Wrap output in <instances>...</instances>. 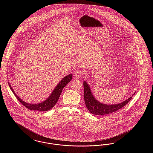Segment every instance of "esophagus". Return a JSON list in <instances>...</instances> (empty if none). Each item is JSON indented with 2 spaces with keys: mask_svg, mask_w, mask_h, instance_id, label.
<instances>
[{
  "mask_svg": "<svg viewBox=\"0 0 153 153\" xmlns=\"http://www.w3.org/2000/svg\"><path fill=\"white\" fill-rule=\"evenodd\" d=\"M84 74V72L82 71H76L74 72V75L77 78H80L81 77H82Z\"/></svg>",
  "mask_w": 153,
  "mask_h": 153,
  "instance_id": "obj_1",
  "label": "esophagus"
}]
</instances>
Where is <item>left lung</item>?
Listing matches in <instances>:
<instances>
[{"label":"left lung","mask_w":153,"mask_h":153,"mask_svg":"<svg viewBox=\"0 0 153 153\" xmlns=\"http://www.w3.org/2000/svg\"><path fill=\"white\" fill-rule=\"evenodd\" d=\"M84 99L86 107L88 111L92 114L96 115H103L109 114L116 112L123 108L132 99V96L125 101L116 104H106L99 102L92 95L89 85L87 81H84ZM135 92L132 95H135Z\"/></svg>","instance_id":"obj_1"}]
</instances>
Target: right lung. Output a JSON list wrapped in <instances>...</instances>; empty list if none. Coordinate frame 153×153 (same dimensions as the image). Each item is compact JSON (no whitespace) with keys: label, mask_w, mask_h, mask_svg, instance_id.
Here are the masks:
<instances>
[{"label":"right lung","mask_w":153,"mask_h":153,"mask_svg":"<svg viewBox=\"0 0 153 153\" xmlns=\"http://www.w3.org/2000/svg\"><path fill=\"white\" fill-rule=\"evenodd\" d=\"M72 74H69V75L64 77L62 80H61L57 85L53 89L50 96L43 102L36 104H31L23 101L22 99L15 94V92L11 87L10 82H8V85L11 89L12 92L14 93L15 97L17 99L22 103L25 107L30 110L34 111H47L51 109L58 102V99L61 94V92L65 87L66 85L69 83L72 79Z\"/></svg>","instance_id":"1"}]
</instances>
